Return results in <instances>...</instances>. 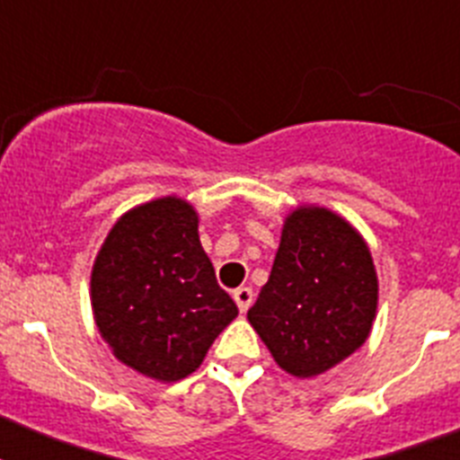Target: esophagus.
Returning <instances> with one entry per match:
<instances>
[{
  "label": "esophagus",
  "instance_id": "obj_1",
  "mask_svg": "<svg viewBox=\"0 0 460 460\" xmlns=\"http://www.w3.org/2000/svg\"><path fill=\"white\" fill-rule=\"evenodd\" d=\"M234 302H237V308L242 313H246L251 308V304H253V290L251 288H237V290L233 292Z\"/></svg>",
  "mask_w": 460,
  "mask_h": 460
}]
</instances>
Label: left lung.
<instances>
[{"mask_svg":"<svg viewBox=\"0 0 460 460\" xmlns=\"http://www.w3.org/2000/svg\"><path fill=\"white\" fill-rule=\"evenodd\" d=\"M377 311V274L367 242L343 217L296 207L283 223L274 267L249 323L274 361L315 377L359 350Z\"/></svg>","mask_w":460,"mask_h":460,"instance_id":"1","label":"left lung"}]
</instances>
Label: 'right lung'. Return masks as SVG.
I'll return each mask as SVG.
<instances>
[{"mask_svg": "<svg viewBox=\"0 0 460 460\" xmlns=\"http://www.w3.org/2000/svg\"><path fill=\"white\" fill-rule=\"evenodd\" d=\"M92 311L112 355L158 382L190 376L239 313L202 249L198 211L177 195L112 226L92 267Z\"/></svg>", "mask_w": 460, "mask_h": 460, "instance_id": "add662e5", "label": "right lung"}]
</instances>
